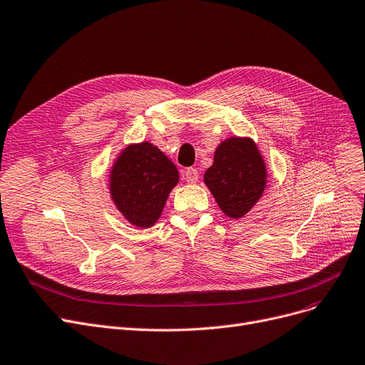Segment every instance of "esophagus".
Returning a JSON list of instances; mask_svg holds the SVG:
<instances>
[{"label": "esophagus", "mask_w": 365, "mask_h": 365, "mask_svg": "<svg viewBox=\"0 0 365 365\" xmlns=\"http://www.w3.org/2000/svg\"><path fill=\"white\" fill-rule=\"evenodd\" d=\"M183 179L187 183H197V180H198V171L195 168H186L183 171Z\"/></svg>", "instance_id": "34e87169"}]
</instances>
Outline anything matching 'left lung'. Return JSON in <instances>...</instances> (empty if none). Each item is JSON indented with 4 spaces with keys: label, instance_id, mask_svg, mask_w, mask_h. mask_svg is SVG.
I'll return each instance as SVG.
<instances>
[{
    "label": "left lung",
    "instance_id": "8db88e82",
    "mask_svg": "<svg viewBox=\"0 0 365 365\" xmlns=\"http://www.w3.org/2000/svg\"><path fill=\"white\" fill-rule=\"evenodd\" d=\"M204 183L228 217H243L259 201L267 185V167L255 141L249 137L222 141L212 167L204 173Z\"/></svg>",
    "mask_w": 365,
    "mask_h": 365
}]
</instances>
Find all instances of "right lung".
<instances>
[{
    "label": "right lung",
    "mask_w": 365,
    "mask_h": 365,
    "mask_svg": "<svg viewBox=\"0 0 365 365\" xmlns=\"http://www.w3.org/2000/svg\"><path fill=\"white\" fill-rule=\"evenodd\" d=\"M179 171L149 141L126 146L110 170V195L122 216L137 228H150L160 219Z\"/></svg>",
    "instance_id": "obj_1"
}]
</instances>
